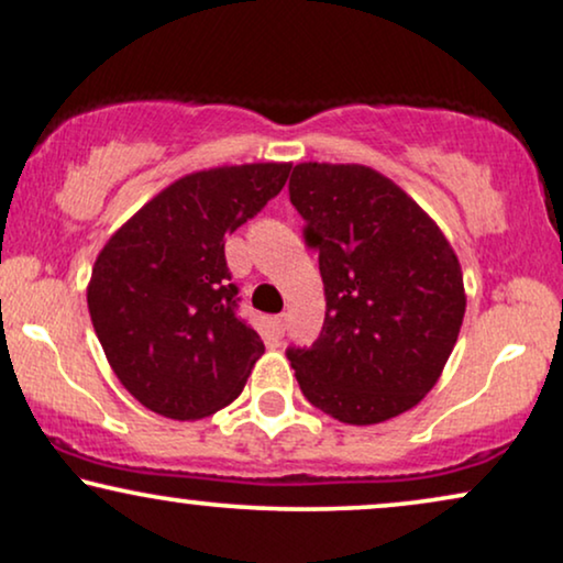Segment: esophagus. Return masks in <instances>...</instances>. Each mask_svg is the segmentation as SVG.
<instances>
[{
    "mask_svg": "<svg viewBox=\"0 0 563 563\" xmlns=\"http://www.w3.org/2000/svg\"><path fill=\"white\" fill-rule=\"evenodd\" d=\"M271 325H274L276 336H284V329H287V318H284V316H274V318H271Z\"/></svg>",
    "mask_w": 563,
    "mask_h": 563,
    "instance_id": "esophagus-1",
    "label": "esophagus"
}]
</instances>
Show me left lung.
Instances as JSON below:
<instances>
[{"mask_svg": "<svg viewBox=\"0 0 563 563\" xmlns=\"http://www.w3.org/2000/svg\"><path fill=\"white\" fill-rule=\"evenodd\" d=\"M289 200L325 292L321 336L287 350L297 384L350 426L397 418L435 386L460 336V261L428 213L367 166L297 164Z\"/></svg>", "mask_w": 563, "mask_h": 563, "instance_id": "1", "label": "left lung"}]
</instances>
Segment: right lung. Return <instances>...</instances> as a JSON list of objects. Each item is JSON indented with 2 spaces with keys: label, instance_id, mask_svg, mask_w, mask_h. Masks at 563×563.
<instances>
[{
  "label": "right lung",
  "instance_id": "1",
  "mask_svg": "<svg viewBox=\"0 0 563 563\" xmlns=\"http://www.w3.org/2000/svg\"><path fill=\"white\" fill-rule=\"evenodd\" d=\"M289 169L219 166L177 179L96 258L90 321L117 378L151 412L200 420L240 397L266 346L240 316L224 242L279 196Z\"/></svg>",
  "mask_w": 563,
  "mask_h": 563
}]
</instances>
